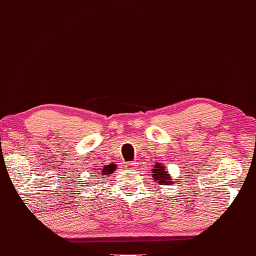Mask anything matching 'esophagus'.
<instances>
[{
	"instance_id": "1",
	"label": "esophagus",
	"mask_w": 256,
	"mask_h": 256,
	"mask_svg": "<svg viewBox=\"0 0 256 256\" xmlns=\"http://www.w3.org/2000/svg\"><path fill=\"white\" fill-rule=\"evenodd\" d=\"M126 168H128V169L133 170V169H136V168H138V166H136V162H128V163H126Z\"/></svg>"
}]
</instances>
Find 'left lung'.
<instances>
[{
    "label": "left lung",
    "instance_id": "1",
    "mask_svg": "<svg viewBox=\"0 0 256 256\" xmlns=\"http://www.w3.org/2000/svg\"><path fill=\"white\" fill-rule=\"evenodd\" d=\"M152 178H154V180L156 182H158V184L161 185L174 184V179H171L170 174L166 170L164 166L158 164V163H156L155 168L152 170Z\"/></svg>",
    "mask_w": 256,
    "mask_h": 256
}]
</instances>
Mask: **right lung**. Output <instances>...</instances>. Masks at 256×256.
Segmentation results:
<instances>
[{
    "label": "right lung",
    "mask_w": 256,
    "mask_h": 256,
    "mask_svg": "<svg viewBox=\"0 0 256 256\" xmlns=\"http://www.w3.org/2000/svg\"><path fill=\"white\" fill-rule=\"evenodd\" d=\"M112 172V169H106V168H104V170H101V174H96V176L100 178L101 177H104V174H110Z\"/></svg>",
    "instance_id": "obj_1"
}]
</instances>
